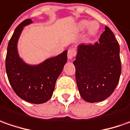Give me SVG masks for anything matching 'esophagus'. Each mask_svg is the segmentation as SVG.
<instances>
[{
  "mask_svg": "<svg viewBox=\"0 0 130 130\" xmlns=\"http://www.w3.org/2000/svg\"><path fill=\"white\" fill-rule=\"evenodd\" d=\"M77 55V51L75 48H70L68 51V57L70 60H72Z\"/></svg>",
  "mask_w": 130,
  "mask_h": 130,
  "instance_id": "34e87169",
  "label": "esophagus"
}]
</instances>
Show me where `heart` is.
I'll return each instance as SVG.
<instances>
[{
  "label": "heart",
  "instance_id": "heart-1",
  "mask_svg": "<svg viewBox=\"0 0 130 130\" xmlns=\"http://www.w3.org/2000/svg\"><path fill=\"white\" fill-rule=\"evenodd\" d=\"M89 26L88 27V31L91 34H96L99 29V24L96 22V21H93L90 24V22L88 21H82L80 24H79V26L81 29H86L88 28V26Z\"/></svg>",
  "mask_w": 130,
  "mask_h": 130
}]
</instances>
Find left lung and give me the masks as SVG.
I'll return each mask as SVG.
<instances>
[{
  "label": "left lung",
  "mask_w": 130,
  "mask_h": 130,
  "mask_svg": "<svg viewBox=\"0 0 130 130\" xmlns=\"http://www.w3.org/2000/svg\"><path fill=\"white\" fill-rule=\"evenodd\" d=\"M73 64L77 86L85 101L94 103L111 96L122 70L119 45L111 30L106 26L99 42L80 44Z\"/></svg>",
  "instance_id": "8db88e82"
}]
</instances>
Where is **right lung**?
Masks as SVG:
<instances>
[{
	"label": "right lung",
	"instance_id": "add662e5",
	"mask_svg": "<svg viewBox=\"0 0 130 130\" xmlns=\"http://www.w3.org/2000/svg\"><path fill=\"white\" fill-rule=\"evenodd\" d=\"M31 22V19H26L15 29L8 45L6 70L17 96L32 104H42L52 96L57 79L67 62L68 51L47 59L40 65L25 64L18 55L17 42L24 26Z\"/></svg>",
	"mask_w": 130,
	"mask_h": 130
}]
</instances>
